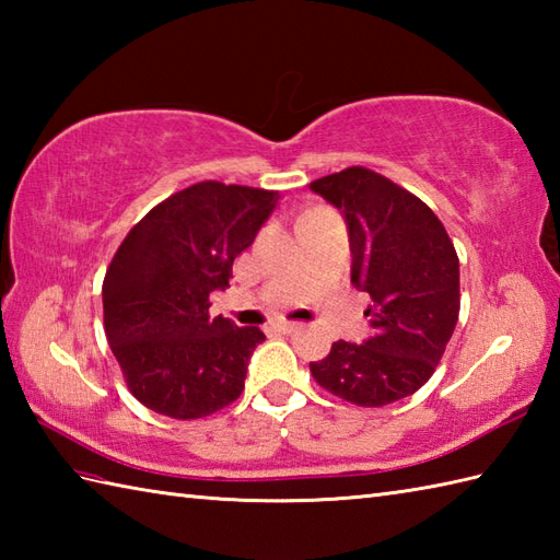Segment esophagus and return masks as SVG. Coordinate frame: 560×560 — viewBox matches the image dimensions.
Wrapping results in <instances>:
<instances>
[{"instance_id": "obj_1", "label": "esophagus", "mask_w": 560, "mask_h": 560, "mask_svg": "<svg viewBox=\"0 0 560 560\" xmlns=\"http://www.w3.org/2000/svg\"><path fill=\"white\" fill-rule=\"evenodd\" d=\"M271 329L273 331H281V335H291V331L299 329V325H295V323H273Z\"/></svg>"}]
</instances>
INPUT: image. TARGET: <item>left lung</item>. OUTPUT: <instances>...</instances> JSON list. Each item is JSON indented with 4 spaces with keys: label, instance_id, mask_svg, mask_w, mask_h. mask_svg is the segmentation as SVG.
<instances>
[{
    "label": "left lung",
    "instance_id": "left-lung-1",
    "mask_svg": "<svg viewBox=\"0 0 560 560\" xmlns=\"http://www.w3.org/2000/svg\"><path fill=\"white\" fill-rule=\"evenodd\" d=\"M341 211L351 283L371 295L363 343L335 341L311 373L331 395L385 407L421 389L459 317V259L445 225L419 197L368 168L311 183Z\"/></svg>",
    "mask_w": 560,
    "mask_h": 560
}]
</instances>
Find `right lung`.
Here are the masks:
<instances>
[{"instance_id": "obj_1", "label": "right lung", "mask_w": 560, "mask_h": 560, "mask_svg": "<svg viewBox=\"0 0 560 560\" xmlns=\"http://www.w3.org/2000/svg\"><path fill=\"white\" fill-rule=\"evenodd\" d=\"M273 207L267 189L197 183L153 207L105 271V337L129 392L171 419H201L241 397L259 327L209 315L233 259Z\"/></svg>"}]
</instances>
